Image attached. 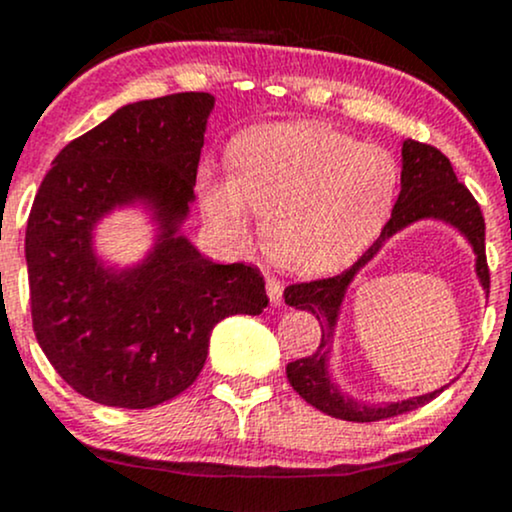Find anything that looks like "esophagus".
I'll use <instances>...</instances> for the list:
<instances>
[{"label": "esophagus", "instance_id": "34e87169", "mask_svg": "<svg viewBox=\"0 0 512 512\" xmlns=\"http://www.w3.org/2000/svg\"><path fill=\"white\" fill-rule=\"evenodd\" d=\"M267 296L272 305H279L281 298H284V286H281V281L274 279V276H267Z\"/></svg>", "mask_w": 512, "mask_h": 512}]
</instances>
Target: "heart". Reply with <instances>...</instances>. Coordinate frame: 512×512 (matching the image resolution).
<instances>
[{"label":"heart","instance_id":"obj_1","mask_svg":"<svg viewBox=\"0 0 512 512\" xmlns=\"http://www.w3.org/2000/svg\"><path fill=\"white\" fill-rule=\"evenodd\" d=\"M390 151L315 122H274L233 144V173L199 168L202 209L236 250L252 243V212L284 272H334L373 243L397 192Z\"/></svg>","mask_w":512,"mask_h":512}]
</instances>
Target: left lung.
Returning <instances> with one entry per match:
<instances>
[{
	"label": "left lung",
	"instance_id": "obj_1",
	"mask_svg": "<svg viewBox=\"0 0 512 512\" xmlns=\"http://www.w3.org/2000/svg\"><path fill=\"white\" fill-rule=\"evenodd\" d=\"M419 221H443L448 226L460 231L464 240L472 245L474 255V269H477V279L481 289L489 296V267H486V245H484V216L477 199L472 192L457 182L455 170H452L450 161L445 158L436 146H428L414 139H404L402 142V190H399L397 204L392 209L390 221L385 223L383 233L375 240L370 248L363 252L361 260L354 267L346 269L344 274L332 276V279H317L308 281V284H293L284 291L286 305L296 310H308L320 320L322 339L320 346L313 356L298 358L286 366V378L293 390L301 395L305 402L313 404L322 414L334 416L342 421H356V424H368V421L390 419V416L407 414L424 407L431 402L440 390L428 392V395L399 399V402H358L351 395L339 390L334 383L330 358L334 351V334H337V322L342 315V305L349 291L351 281L361 272L366 264L385 248L390 238L402 233L404 228L414 226Z\"/></svg>",
	"mask_w": 512,
	"mask_h": 512
}]
</instances>
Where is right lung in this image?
Returning a JSON list of instances; mask_svg holds the SVG:
<instances>
[{"instance_id": "1", "label": "right lung", "mask_w": 512, "mask_h": 512, "mask_svg": "<svg viewBox=\"0 0 512 512\" xmlns=\"http://www.w3.org/2000/svg\"><path fill=\"white\" fill-rule=\"evenodd\" d=\"M211 93L122 105L69 142L40 182L26 228L33 330L52 368L91 402L149 409L197 380L211 330L260 315L269 298L248 264H216L182 233L195 204ZM139 206L155 245L129 268L95 252V228Z\"/></svg>"}]
</instances>
